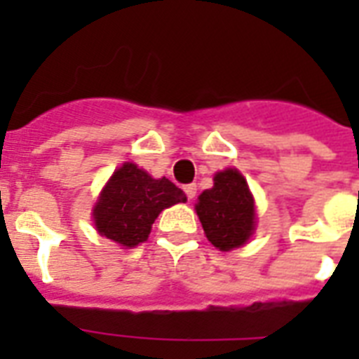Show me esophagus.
Returning a JSON list of instances; mask_svg holds the SVG:
<instances>
[{"mask_svg":"<svg viewBox=\"0 0 359 359\" xmlns=\"http://www.w3.org/2000/svg\"><path fill=\"white\" fill-rule=\"evenodd\" d=\"M184 194H186V197H188V199H194V197H196V194H197V186L196 184H186L184 186Z\"/></svg>","mask_w":359,"mask_h":359,"instance_id":"34e87169","label":"esophagus"}]
</instances>
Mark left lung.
<instances>
[{
	"label": "left lung",
	"instance_id": "left-lung-1",
	"mask_svg": "<svg viewBox=\"0 0 359 359\" xmlns=\"http://www.w3.org/2000/svg\"><path fill=\"white\" fill-rule=\"evenodd\" d=\"M199 216L208 242L219 251L244 245L255 231V203L238 169L214 175V186L197 197Z\"/></svg>",
	"mask_w": 359,
	"mask_h": 359
}]
</instances>
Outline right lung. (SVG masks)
<instances>
[{
  "instance_id": "1",
  "label": "right lung",
  "mask_w": 359,
  "mask_h": 359,
  "mask_svg": "<svg viewBox=\"0 0 359 359\" xmlns=\"http://www.w3.org/2000/svg\"><path fill=\"white\" fill-rule=\"evenodd\" d=\"M184 191L169 179H152L135 163H123L100 191L93 208L95 227L124 248H135L151 235L163 208L184 203Z\"/></svg>"
}]
</instances>
